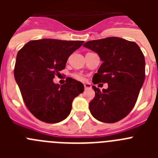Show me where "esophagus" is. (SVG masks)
<instances>
[{
    "instance_id": "esophagus-1",
    "label": "esophagus",
    "mask_w": 158,
    "mask_h": 158,
    "mask_svg": "<svg viewBox=\"0 0 158 158\" xmlns=\"http://www.w3.org/2000/svg\"><path fill=\"white\" fill-rule=\"evenodd\" d=\"M84 86H85V89H91V84L89 83H85L84 84Z\"/></svg>"
}]
</instances>
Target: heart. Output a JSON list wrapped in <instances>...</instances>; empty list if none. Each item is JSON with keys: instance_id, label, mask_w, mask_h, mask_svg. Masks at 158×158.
Here are the masks:
<instances>
[{"instance_id": "b5f03b06", "label": "heart", "mask_w": 158, "mask_h": 158, "mask_svg": "<svg viewBox=\"0 0 158 158\" xmlns=\"http://www.w3.org/2000/svg\"><path fill=\"white\" fill-rule=\"evenodd\" d=\"M73 77H74L76 79H77V80H79V81H84V80H85V77H83V75L79 74V73H74V74H73Z\"/></svg>"}]
</instances>
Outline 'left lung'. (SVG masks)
<instances>
[{
    "label": "left lung",
    "mask_w": 158,
    "mask_h": 158,
    "mask_svg": "<svg viewBox=\"0 0 158 158\" xmlns=\"http://www.w3.org/2000/svg\"><path fill=\"white\" fill-rule=\"evenodd\" d=\"M83 46L97 53L103 62L93 84L108 85L103 90L93 86L95 97L89 103L90 112L100 122H118L133 109L144 83V54L135 42L118 37L89 41Z\"/></svg>",
    "instance_id": "8db88e82"
}]
</instances>
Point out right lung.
I'll use <instances>...</instances> for the list:
<instances>
[{
    "label": "right lung",
    "instance_id": "obj_1",
    "mask_svg": "<svg viewBox=\"0 0 158 158\" xmlns=\"http://www.w3.org/2000/svg\"><path fill=\"white\" fill-rule=\"evenodd\" d=\"M83 43L43 39L28 42L18 51L15 80L25 105L38 119L47 123L64 120L70 113L73 99L84 92L83 84L71 77L61 86L53 81Z\"/></svg>",
    "mask_w": 158,
    "mask_h": 158
}]
</instances>
